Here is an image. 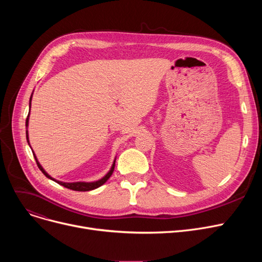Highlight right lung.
Returning a JSON list of instances; mask_svg holds the SVG:
<instances>
[{
	"instance_id": "add662e5",
	"label": "right lung",
	"mask_w": 262,
	"mask_h": 262,
	"mask_svg": "<svg viewBox=\"0 0 262 262\" xmlns=\"http://www.w3.org/2000/svg\"><path fill=\"white\" fill-rule=\"evenodd\" d=\"M31 100H32V98H31ZM30 105H31V103H30ZM27 123H29V118L26 119V126H27ZM26 139H27V142H29V137H27V132H26ZM34 157H35V159H36L38 168L40 169V171L42 172L48 178H50V180H52V181H54V182H56L57 184H59V185H61V186H63V187H66V188H68V189H71V190H74V191H90V190H93V189H96V188L101 187L102 185H104V184L108 181V178H109L110 176H112V174L114 173V169H115V162H114L113 167H112V169H110V171L102 178V180H100V181H98V182H93V183H80V182H77V183H62V182H58V181H56V180H54V178H52V177L42 169V167L40 166L35 155H34Z\"/></svg>"
}]
</instances>
